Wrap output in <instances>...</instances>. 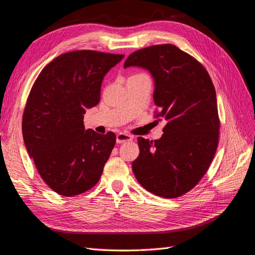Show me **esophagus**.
Returning <instances> with one entry per match:
<instances>
[{
    "instance_id": "obj_1",
    "label": "esophagus",
    "mask_w": 255,
    "mask_h": 255,
    "mask_svg": "<svg viewBox=\"0 0 255 255\" xmlns=\"http://www.w3.org/2000/svg\"><path fill=\"white\" fill-rule=\"evenodd\" d=\"M133 136L129 135V134H126V133H119L116 137V140H117V143H123V142H127V141H130L133 140Z\"/></svg>"
}]
</instances>
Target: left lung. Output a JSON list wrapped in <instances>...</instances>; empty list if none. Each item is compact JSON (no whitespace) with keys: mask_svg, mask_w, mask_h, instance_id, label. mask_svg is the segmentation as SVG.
Returning <instances> with one entry per match:
<instances>
[{"mask_svg":"<svg viewBox=\"0 0 255 255\" xmlns=\"http://www.w3.org/2000/svg\"><path fill=\"white\" fill-rule=\"evenodd\" d=\"M141 67L154 79L155 117L167 125L160 139L138 137L139 156L132 164L141 186L163 198H177L194 188L217 150L220 121L214 84L206 69L173 44L140 49L125 68Z\"/></svg>","mask_w":255,"mask_h":255,"instance_id":"obj_1","label":"left lung"}]
</instances>
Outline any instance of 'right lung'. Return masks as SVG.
Segmentation results:
<instances>
[{"label": "right lung", "mask_w": 255, "mask_h": 255, "mask_svg": "<svg viewBox=\"0 0 255 255\" xmlns=\"http://www.w3.org/2000/svg\"><path fill=\"white\" fill-rule=\"evenodd\" d=\"M125 57L91 50L68 52L38 75L23 113L22 134L42 180L73 197L99 182L116 135L85 129L84 114L100 102L105 74Z\"/></svg>", "instance_id": "right-lung-1"}]
</instances>
